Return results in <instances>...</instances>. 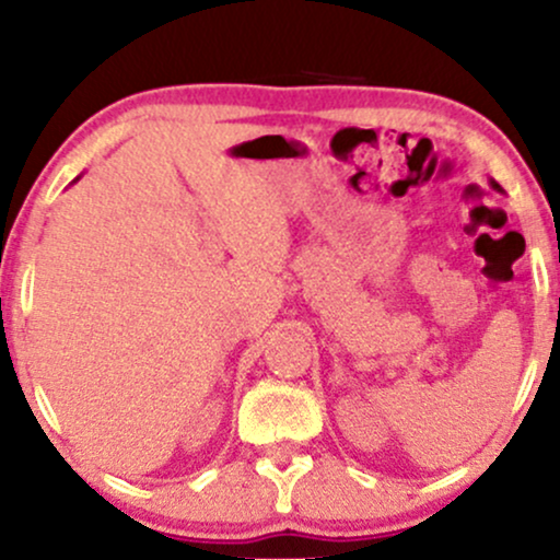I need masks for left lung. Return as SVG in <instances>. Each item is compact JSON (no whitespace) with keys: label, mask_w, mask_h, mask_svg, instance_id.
Listing matches in <instances>:
<instances>
[{"label":"left lung","mask_w":560,"mask_h":560,"mask_svg":"<svg viewBox=\"0 0 560 560\" xmlns=\"http://www.w3.org/2000/svg\"><path fill=\"white\" fill-rule=\"evenodd\" d=\"M490 186H492V189H498V191H503V186H500L498 182H492V178H490Z\"/></svg>","instance_id":"obj_1"}]
</instances>
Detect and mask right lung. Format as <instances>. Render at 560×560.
Segmentation results:
<instances>
[{
  "label": "right lung",
  "mask_w": 560,
  "mask_h": 560,
  "mask_svg": "<svg viewBox=\"0 0 560 560\" xmlns=\"http://www.w3.org/2000/svg\"><path fill=\"white\" fill-rule=\"evenodd\" d=\"M79 178H81V176H79ZM79 178H73V182H79Z\"/></svg>",
  "instance_id": "add662e5"
}]
</instances>
